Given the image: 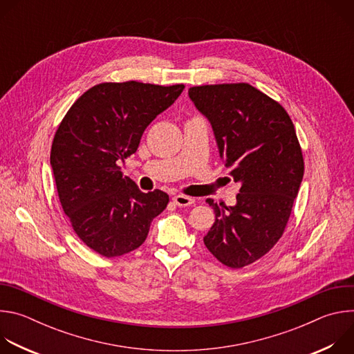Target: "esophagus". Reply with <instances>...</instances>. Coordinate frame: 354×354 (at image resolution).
<instances>
[{"mask_svg":"<svg viewBox=\"0 0 354 354\" xmlns=\"http://www.w3.org/2000/svg\"><path fill=\"white\" fill-rule=\"evenodd\" d=\"M193 201H194V198H192V197H189V196H185V194H176V196H174V203H175L176 206H179V207L190 206V205H193Z\"/></svg>","mask_w":354,"mask_h":354,"instance_id":"34e87169","label":"esophagus"}]
</instances>
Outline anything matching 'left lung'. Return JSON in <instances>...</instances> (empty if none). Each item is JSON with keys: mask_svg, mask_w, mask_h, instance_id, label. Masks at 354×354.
<instances>
[{"mask_svg": "<svg viewBox=\"0 0 354 354\" xmlns=\"http://www.w3.org/2000/svg\"><path fill=\"white\" fill-rule=\"evenodd\" d=\"M189 97L212 124L218 154L241 183L234 206L217 205L205 245L225 266L254 263L283 235L304 160L294 124L276 100L249 84L193 86Z\"/></svg>", "mask_w": 354, "mask_h": 354, "instance_id": "8db88e82", "label": "left lung"}]
</instances>
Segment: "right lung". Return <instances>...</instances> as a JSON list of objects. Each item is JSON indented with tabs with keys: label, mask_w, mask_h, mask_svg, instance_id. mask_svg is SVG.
Wrapping results in <instances>:
<instances>
[{
	"label": "right lung",
	"mask_w": 354,
	"mask_h": 354,
	"mask_svg": "<svg viewBox=\"0 0 354 354\" xmlns=\"http://www.w3.org/2000/svg\"><path fill=\"white\" fill-rule=\"evenodd\" d=\"M183 89L182 84H99L77 99L59 126L50 165L60 203L75 234L99 255L115 258L137 249L165 210L169 196L158 189L142 193L123 176L120 164Z\"/></svg>",
	"instance_id": "right-lung-1"
}]
</instances>
